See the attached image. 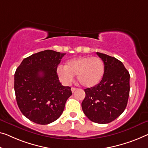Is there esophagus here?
<instances>
[{
  "label": "esophagus",
  "instance_id": "34e87169",
  "mask_svg": "<svg viewBox=\"0 0 148 148\" xmlns=\"http://www.w3.org/2000/svg\"><path fill=\"white\" fill-rule=\"evenodd\" d=\"M78 90V88H72V89H71L72 93H74V92L76 91V90Z\"/></svg>",
  "mask_w": 148,
  "mask_h": 148
}]
</instances>
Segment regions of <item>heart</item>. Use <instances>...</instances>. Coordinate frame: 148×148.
Masks as SVG:
<instances>
[{"label": "heart", "mask_w": 148, "mask_h": 148, "mask_svg": "<svg viewBox=\"0 0 148 148\" xmlns=\"http://www.w3.org/2000/svg\"><path fill=\"white\" fill-rule=\"evenodd\" d=\"M57 74L61 82L70 84L78 75V80L82 86L91 88L98 84L104 73V64L98 57L80 56L68 60L65 67L60 66Z\"/></svg>", "instance_id": "1"}]
</instances>
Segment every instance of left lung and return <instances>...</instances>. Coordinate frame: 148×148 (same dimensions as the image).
I'll list each match as a JSON object with an SVG mask.
<instances>
[{
    "instance_id": "8db88e82",
    "label": "left lung",
    "mask_w": 148,
    "mask_h": 148,
    "mask_svg": "<svg viewBox=\"0 0 148 148\" xmlns=\"http://www.w3.org/2000/svg\"><path fill=\"white\" fill-rule=\"evenodd\" d=\"M104 64L100 82L84 89L82 108L87 118L98 123H108L120 116L126 108L130 94V74L114 57L97 52Z\"/></svg>"
}]
</instances>
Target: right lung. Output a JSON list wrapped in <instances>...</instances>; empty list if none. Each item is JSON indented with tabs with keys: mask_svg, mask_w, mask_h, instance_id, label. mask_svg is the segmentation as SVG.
<instances>
[{
	"mask_svg": "<svg viewBox=\"0 0 148 148\" xmlns=\"http://www.w3.org/2000/svg\"><path fill=\"white\" fill-rule=\"evenodd\" d=\"M65 54L51 50L39 52L24 59L15 72L18 106L33 122L46 125L54 122L72 95L71 88L62 85L56 72Z\"/></svg>",
	"mask_w": 148,
	"mask_h": 148,
	"instance_id": "1",
	"label": "right lung"
}]
</instances>
